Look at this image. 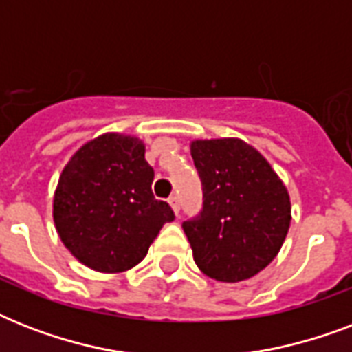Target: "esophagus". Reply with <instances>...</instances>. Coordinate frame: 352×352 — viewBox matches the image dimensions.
I'll return each instance as SVG.
<instances>
[{
    "label": "esophagus",
    "instance_id": "1",
    "mask_svg": "<svg viewBox=\"0 0 352 352\" xmlns=\"http://www.w3.org/2000/svg\"><path fill=\"white\" fill-rule=\"evenodd\" d=\"M168 203L171 204V208H173L175 215H179V212H181V204H179V197H177V195H171V197L168 199Z\"/></svg>",
    "mask_w": 352,
    "mask_h": 352
}]
</instances>
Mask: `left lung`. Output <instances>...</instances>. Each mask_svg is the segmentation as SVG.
Here are the masks:
<instances>
[{
    "mask_svg": "<svg viewBox=\"0 0 352 352\" xmlns=\"http://www.w3.org/2000/svg\"><path fill=\"white\" fill-rule=\"evenodd\" d=\"M203 210L182 223L197 267L225 283L261 272L290 226L289 192L257 149L239 138L192 142Z\"/></svg>",
    "mask_w": 352,
    "mask_h": 352,
    "instance_id": "obj_1",
    "label": "left lung"
}]
</instances>
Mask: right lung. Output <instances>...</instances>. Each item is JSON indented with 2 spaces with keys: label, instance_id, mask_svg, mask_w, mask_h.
I'll return each instance as SVG.
<instances>
[{
  "label": "right lung",
  "instance_id": "obj_1",
  "mask_svg": "<svg viewBox=\"0 0 352 352\" xmlns=\"http://www.w3.org/2000/svg\"><path fill=\"white\" fill-rule=\"evenodd\" d=\"M135 137L106 133L84 144L63 168L52 217L80 263L98 272H124L142 261L166 223L175 219L151 192L155 171Z\"/></svg>",
  "mask_w": 352,
  "mask_h": 352
}]
</instances>
